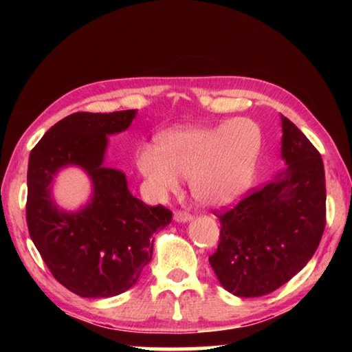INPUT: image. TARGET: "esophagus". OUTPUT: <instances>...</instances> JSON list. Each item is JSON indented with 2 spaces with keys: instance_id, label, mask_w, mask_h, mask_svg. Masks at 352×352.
I'll use <instances>...</instances> for the list:
<instances>
[{
  "instance_id": "34e87169",
  "label": "esophagus",
  "mask_w": 352,
  "mask_h": 352,
  "mask_svg": "<svg viewBox=\"0 0 352 352\" xmlns=\"http://www.w3.org/2000/svg\"><path fill=\"white\" fill-rule=\"evenodd\" d=\"M174 219H175V222H189L190 219H192V216H190L189 212H186V211H175L174 212Z\"/></svg>"
}]
</instances>
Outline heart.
Here are the masks:
<instances>
[{
  "mask_svg": "<svg viewBox=\"0 0 352 352\" xmlns=\"http://www.w3.org/2000/svg\"><path fill=\"white\" fill-rule=\"evenodd\" d=\"M261 151V127L237 118L217 127L169 130L160 136L157 148H140L136 166L157 197L177 190L183 177L201 205L223 206L252 186Z\"/></svg>",
  "mask_w": 352,
  "mask_h": 352,
  "instance_id": "b5f03b06",
  "label": "heart"
}]
</instances>
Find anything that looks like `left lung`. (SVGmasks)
Returning <instances> with one entry per match:
<instances>
[{
  "label": "left lung",
  "mask_w": 352,
  "mask_h": 352,
  "mask_svg": "<svg viewBox=\"0 0 352 352\" xmlns=\"http://www.w3.org/2000/svg\"><path fill=\"white\" fill-rule=\"evenodd\" d=\"M281 122L285 168L217 214L220 237L210 264L236 296H262L290 281L311 261L326 226L321 155L294 122L285 116Z\"/></svg>",
  "instance_id": "1"
}]
</instances>
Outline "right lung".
<instances>
[{
  "label": "right lung",
  "instance_id": "add662e5",
  "mask_svg": "<svg viewBox=\"0 0 352 352\" xmlns=\"http://www.w3.org/2000/svg\"><path fill=\"white\" fill-rule=\"evenodd\" d=\"M136 110L73 113L43 135L28 166L29 236L58 283L83 298H109L136 284L152 259L157 230L170 223L163 205L133 197L121 170L105 168L107 135L124 132ZM67 165H79L94 183L89 204L76 213L58 210L50 183Z\"/></svg>",
  "mask_w": 352,
  "mask_h": 352
}]
</instances>
